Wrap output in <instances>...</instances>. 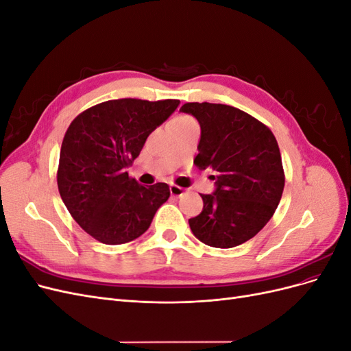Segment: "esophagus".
Returning <instances> with one entry per match:
<instances>
[{
  "instance_id": "34e87169",
  "label": "esophagus",
  "mask_w": 351,
  "mask_h": 351,
  "mask_svg": "<svg viewBox=\"0 0 351 351\" xmlns=\"http://www.w3.org/2000/svg\"><path fill=\"white\" fill-rule=\"evenodd\" d=\"M169 192H171V195H173L174 197H182V196L186 193V190H184L183 187H180V186L171 184V187H169Z\"/></svg>"
}]
</instances>
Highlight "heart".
<instances>
[{
    "label": "heart",
    "mask_w": 351,
    "mask_h": 351,
    "mask_svg": "<svg viewBox=\"0 0 351 351\" xmlns=\"http://www.w3.org/2000/svg\"><path fill=\"white\" fill-rule=\"evenodd\" d=\"M195 121L192 119H189V117H177L174 120V125H183V124H193Z\"/></svg>",
    "instance_id": "b5f03b06"
}]
</instances>
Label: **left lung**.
Masks as SVG:
<instances>
[{
    "instance_id": "obj_1",
    "label": "left lung",
    "mask_w": 351,
    "mask_h": 351,
    "mask_svg": "<svg viewBox=\"0 0 351 351\" xmlns=\"http://www.w3.org/2000/svg\"><path fill=\"white\" fill-rule=\"evenodd\" d=\"M180 111L200 125L196 167L215 173L214 193L200 195L204 209L189 219L190 230L208 246L236 247L267 226L281 200L285 180L277 139L230 105L187 102Z\"/></svg>"
}]
</instances>
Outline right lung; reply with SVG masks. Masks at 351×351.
Listing matches in <instances>:
<instances>
[{
	"label": "right lung",
	"instance_id": "obj_1",
	"mask_svg": "<svg viewBox=\"0 0 351 351\" xmlns=\"http://www.w3.org/2000/svg\"><path fill=\"white\" fill-rule=\"evenodd\" d=\"M180 101L112 99L83 111L62 139L57 183L77 224L104 244L129 243L149 228L169 187H145L129 168Z\"/></svg>",
	"mask_w": 351,
	"mask_h": 351
}]
</instances>
